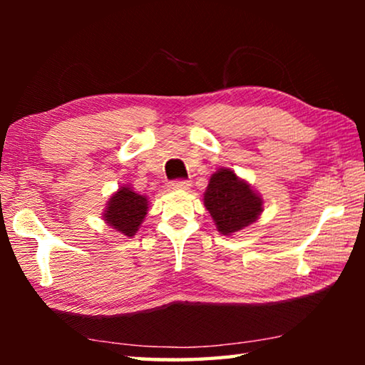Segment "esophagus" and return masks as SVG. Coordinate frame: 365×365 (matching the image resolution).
<instances>
[{"label":"esophagus","instance_id":"obj_1","mask_svg":"<svg viewBox=\"0 0 365 365\" xmlns=\"http://www.w3.org/2000/svg\"><path fill=\"white\" fill-rule=\"evenodd\" d=\"M190 185L191 183L188 180H174V182H170L169 188L174 190V191H182V190H188Z\"/></svg>","mask_w":365,"mask_h":365}]
</instances>
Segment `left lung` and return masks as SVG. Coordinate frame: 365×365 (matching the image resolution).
Here are the masks:
<instances>
[{"mask_svg":"<svg viewBox=\"0 0 365 365\" xmlns=\"http://www.w3.org/2000/svg\"><path fill=\"white\" fill-rule=\"evenodd\" d=\"M205 206L222 235L243 230L262 212V200L230 169H220L209 180Z\"/></svg>","mask_w":365,"mask_h":365,"instance_id":"left-lung-1","label":"left lung"}]
</instances>
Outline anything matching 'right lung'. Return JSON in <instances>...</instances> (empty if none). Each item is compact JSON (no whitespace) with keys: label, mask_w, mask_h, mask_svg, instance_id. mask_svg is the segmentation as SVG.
Here are the masks:
<instances>
[{"label":"right lung","mask_w":365,"mask_h":365,"mask_svg":"<svg viewBox=\"0 0 365 365\" xmlns=\"http://www.w3.org/2000/svg\"><path fill=\"white\" fill-rule=\"evenodd\" d=\"M146 212V197L135 193L130 187H122L109 200L103 217L108 225L115 228V232L125 235V237H133L138 232V227L143 222Z\"/></svg>","instance_id":"obj_1"}]
</instances>
